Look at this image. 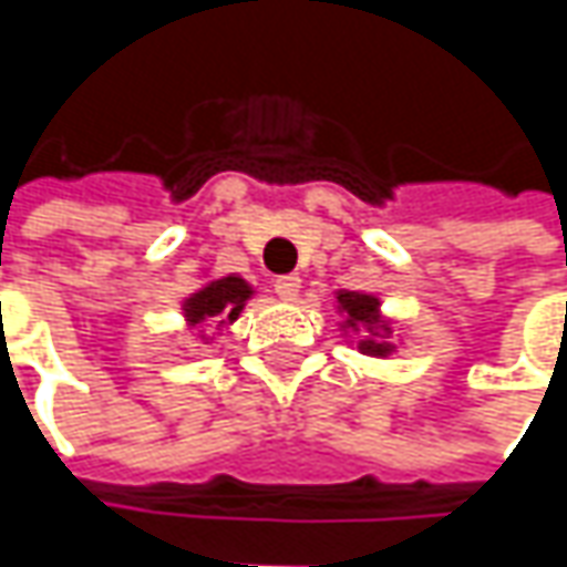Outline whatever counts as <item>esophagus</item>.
<instances>
[{
	"label": "esophagus",
	"mask_w": 567,
	"mask_h": 567,
	"mask_svg": "<svg viewBox=\"0 0 567 567\" xmlns=\"http://www.w3.org/2000/svg\"><path fill=\"white\" fill-rule=\"evenodd\" d=\"M299 284H302V280H299L296 274H284V277H277V280H274V293L280 296L284 302H290V299L299 296Z\"/></svg>",
	"instance_id": "obj_1"
}]
</instances>
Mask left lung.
I'll return each instance as SVG.
<instances>
[{
    "label": "left lung",
    "instance_id": "1",
    "mask_svg": "<svg viewBox=\"0 0 567 567\" xmlns=\"http://www.w3.org/2000/svg\"><path fill=\"white\" fill-rule=\"evenodd\" d=\"M340 312V331L350 338V334H360L357 340V350L365 357H375L384 360L398 350V343L391 340L394 334V321L381 316V299L375 293H362V290H338Z\"/></svg>",
    "mask_w": 567,
    "mask_h": 567
}]
</instances>
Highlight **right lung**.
I'll return each instance as SVG.
<instances>
[{"instance_id": "1", "label": "right lung", "mask_w": 567, "mask_h": 567, "mask_svg": "<svg viewBox=\"0 0 567 567\" xmlns=\"http://www.w3.org/2000/svg\"><path fill=\"white\" fill-rule=\"evenodd\" d=\"M251 296H255V287L246 277H239V274L214 277V280H205L195 293H188L183 299V318H186V324L198 334L202 343H210L214 336L206 328L214 327L215 334L229 328L239 318V312L246 309Z\"/></svg>"}]
</instances>
